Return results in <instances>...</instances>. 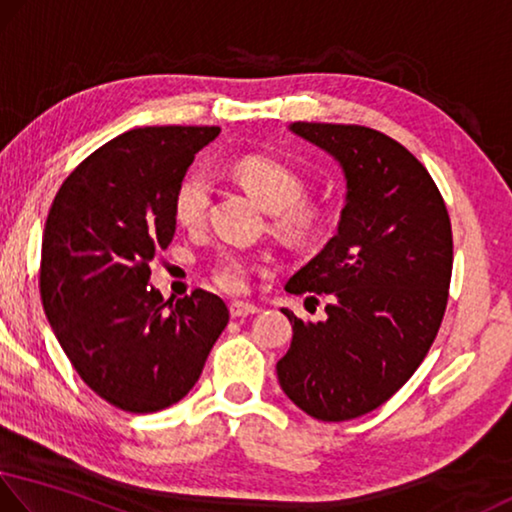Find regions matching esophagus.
I'll return each instance as SVG.
<instances>
[{
  "label": "esophagus",
  "mask_w": 512,
  "mask_h": 512,
  "mask_svg": "<svg viewBox=\"0 0 512 512\" xmlns=\"http://www.w3.org/2000/svg\"><path fill=\"white\" fill-rule=\"evenodd\" d=\"M258 313V306L254 304H245V302H233L231 304V316L233 318H247V316H254Z\"/></svg>",
  "instance_id": "esophagus-1"
}]
</instances>
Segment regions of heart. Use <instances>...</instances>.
Masks as SVG:
<instances>
[{
  "label": "heart",
  "mask_w": 512,
  "mask_h": 512,
  "mask_svg": "<svg viewBox=\"0 0 512 512\" xmlns=\"http://www.w3.org/2000/svg\"><path fill=\"white\" fill-rule=\"evenodd\" d=\"M233 176L245 187L258 206L277 215V229L297 235L311 224V210L302 206V180L293 169L265 155H249L233 167ZM212 199V180L206 171L194 169L180 180L174 194V215L178 224L199 226L206 219ZM215 281L224 290L238 293L247 286L249 263L238 254L219 256Z\"/></svg>",
  "instance_id": "heart-1"
}]
</instances>
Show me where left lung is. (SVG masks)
Wrapping results in <instances>:
<instances>
[{"instance_id":"1","label":"left lung","mask_w":512,"mask_h":512,"mask_svg":"<svg viewBox=\"0 0 512 512\" xmlns=\"http://www.w3.org/2000/svg\"><path fill=\"white\" fill-rule=\"evenodd\" d=\"M345 178L334 238L286 290L327 300V318L293 322L277 361L286 396L318 421L368 414L410 380L442 325L453 267L451 219L435 180L398 141L364 125L290 123Z\"/></svg>"}]
</instances>
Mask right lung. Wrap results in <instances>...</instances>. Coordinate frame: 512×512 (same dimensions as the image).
<instances>
[{
	"label": "right lung",
	"mask_w": 512,
	"mask_h": 512,
	"mask_svg": "<svg viewBox=\"0 0 512 512\" xmlns=\"http://www.w3.org/2000/svg\"><path fill=\"white\" fill-rule=\"evenodd\" d=\"M219 128L123 132L70 174L43 233L41 300L82 380L119 410L148 414L187 396L229 322L222 297L153 288L157 251L176 233L174 194Z\"/></svg>",
	"instance_id": "add662e5"
}]
</instances>
